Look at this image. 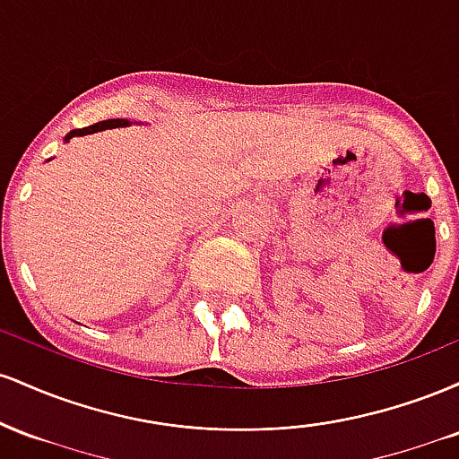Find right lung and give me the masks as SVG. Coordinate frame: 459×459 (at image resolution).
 I'll return each instance as SVG.
<instances>
[{
    "instance_id": "add662e5",
    "label": "right lung",
    "mask_w": 459,
    "mask_h": 459,
    "mask_svg": "<svg viewBox=\"0 0 459 459\" xmlns=\"http://www.w3.org/2000/svg\"><path fill=\"white\" fill-rule=\"evenodd\" d=\"M129 125H131V120H125V118H109V120H103V123L91 125V127H86V129H73L71 134H66V135H65V142H68L71 138H79V135L97 134V131L116 129V127H129Z\"/></svg>"
}]
</instances>
